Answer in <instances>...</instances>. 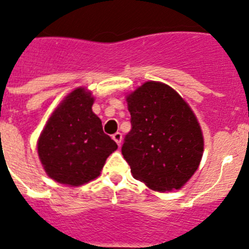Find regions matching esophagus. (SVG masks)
Segmentation results:
<instances>
[{
	"label": "esophagus",
	"mask_w": 249,
	"mask_h": 249,
	"mask_svg": "<svg viewBox=\"0 0 249 249\" xmlns=\"http://www.w3.org/2000/svg\"><path fill=\"white\" fill-rule=\"evenodd\" d=\"M112 138H113L114 142H116L117 144L120 146V144H122V140H123L122 133H120V132H116V133H114V135H112Z\"/></svg>",
	"instance_id": "esophagus-1"
}]
</instances>
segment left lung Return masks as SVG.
<instances>
[{
	"label": "left lung",
	"instance_id": "1",
	"mask_svg": "<svg viewBox=\"0 0 249 249\" xmlns=\"http://www.w3.org/2000/svg\"><path fill=\"white\" fill-rule=\"evenodd\" d=\"M125 98L132 129L122 153L132 177L156 192L180 190L203 158V131L195 112L178 91L158 81H146Z\"/></svg>",
	"mask_w": 249,
	"mask_h": 249
}]
</instances>
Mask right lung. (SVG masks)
<instances>
[{
  "label": "right lung",
  "instance_id": "obj_1",
  "mask_svg": "<svg viewBox=\"0 0 249 249\" xmlns=\"http://www.w3.org/2000/svg\"><path fill=\"white\" fill-rule=\"evenodd\" d=\"M93 104L90 90L75 88L52 112L39 136V160L46 174L59 184L77 187L96 179L106 159L118 149L104 133Z\"/></svg>",
  "mask_w": 249,
  "mask_h": 249
}]
</instances>
